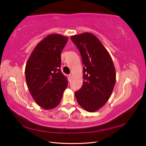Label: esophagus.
<instances>
[{
  "label": "esophagus",
  "mask_w": 146,
  "mask_h": 146,
  "mask_svg": "<svg viewBox=\"0 0 146 146\" xmlns=\"http://www.w3.org/2000/svg\"><path fill=\"white\" fill-rule=\"evenodd\" d=\"M67 76H68V80H69L70 81V80L71 78V75H70H70H68Z\"/></svg>",
  "instance_id": "1"
}]
</instances>
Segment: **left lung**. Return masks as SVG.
Wrapping results in <instances>:
<instances>
[{"instance_id": "8db88e82", "label": "left lung", "mask_w": 146, "mask_h": 146, "mask_svg": "<svg viewBox=\"0 0 146 146\" xmlns=\"http://www.w3.org/2000/svg\"><path fill=\"white\" fill-rule=\"evenodd\" d=\"M81 54L83 66V83L75 97L83 108L94 112L108 100L116 81L115 70L111 58L97 37L84 33L71 36Z\"/></svg>"}]
</instances>
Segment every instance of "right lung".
I'll list each match as a JSON object with an SVG mask.
<instances>
[{
	"instance_id": "obj_1",
	"label": "right lung",
	"mask_w": 146,
	"mask_h": 146,
	"mask_svg": "<svg viewBox=\"0 0 146 146\" xmlns=\"http://www.w3.org/2000/svg\"><path fill=\"white\" fill-rule=\"evenodd\" d=\"M67 41L64 36L49 35L38 43L27 61V87L36 104L45 110L58 106L68 86L60 70L61 53Z\"/></svg>"
}]
</instances>
